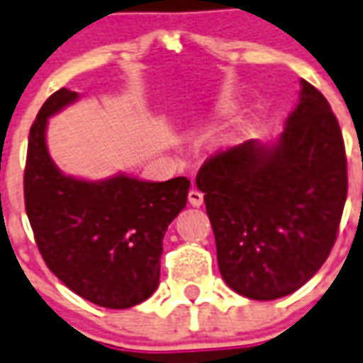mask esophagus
<instances>
[{
  "label": "esophagus",
  "instance_id": "esophagus-1",
  "mask_svg": "<svg viewBox=\"0 0 363 363\" xmlns=\"http://www.w3.org/2000/svg\"><path fill=\"white\" fill-rule=\"evenodd\" d=\"M188 201H190L191 206H201L204 201V195L201 194L199 190H190V194H188Z\"/></svg>",
  "mask_w": 363,
  "mask_h": 363
}]
</instances>
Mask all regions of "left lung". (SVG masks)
Listing matches in <instances>:
<instances>
[{
    "label": "left lung",
    "instance_id": "1",
    "mask_svg": "<svg viewBox=\"0 0 363 363\" xmlns=\"http://www.w3.org/2000/svg\"><path fill=\"white\" fill-rule=\"evenodd\" d=\"M195 182L226 285L259 301L298 291L329 257L347 199L345 144L327 99L301 80L276 146L219 151Z\"/></svg>",
    "mask_w": 363,
    "mask_h": 363
}]
</instances>
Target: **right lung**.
Returning <instances> with one entry per match:
<instances>
[{
	"label": "right lung",
	"mask_w": 363,
	"mask_h": 363,
	"mask_svg": "<svg viewBox=\"0 0 363 363\" xmlns=\"http://www.w3.org/2000/svg\"><path fill=\"white\" fill-rule=\"evenodd\" d=\"M77 96L65 87L52 93L30 125L25 212L43 261L65 286L100 307H135L159 285L164 234L186 206L190 181L64 175L47 151L45 125Z\"/></svg>",
	"instance_id": "add662e5"
}]
</instances>
